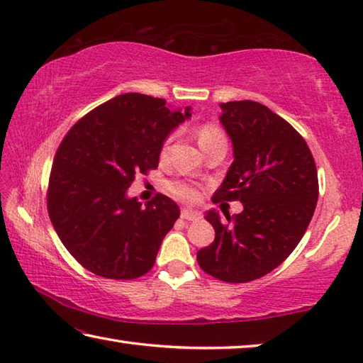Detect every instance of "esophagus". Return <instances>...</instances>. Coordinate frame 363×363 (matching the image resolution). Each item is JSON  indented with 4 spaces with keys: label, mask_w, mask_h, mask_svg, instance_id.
Here are the masks:
<instances>
[{
    "label": "esophagus",
    "mask_w": 363,
    "mask_h": 363,
    "mask_svg": "<svg viewBox=\"0 0 363 363\" xmlns=\"http://www.w3.org/2000/svg\"><path fill=\"white\" fill-rule=\"evenodd\" d=\"M181 218L186 219V220H196V219L201 218V214H200V211L194 210V208L184 206L181 210Z\"/></svg>",
    "instance_id": "34e87169"
}]
</instances>
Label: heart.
Returning a JSON list of instances; mask_svg holds the SVG:
<instances>
[{"label":"heart","mask_w":363,"mask_h":363,"mask_svg":"<svg viewBox=\"0 0 363 363\" xmlns=\"http://www.w3.org/2000/svg\"><path fill=\"white\" fill-rule=\"evenodd\" d=\"M196 136H199V143L200 145H205L206 143H210L213 139H218V138H223V133L218 126L214 125H203L196 133ZM171 140H173V136H169L167 140H164V144L162 147V155H167L168 150H169V144ZM167 190L168 192L176 196V199H181V200H195L199 199V189L194 187V186H189V184L182 182V181H171L167 184Z\"/></svg>","instance_id":"1"}]
</instances>
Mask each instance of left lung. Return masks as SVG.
<instances>
[{
	"instance_id": "left-lung-1",
	"label": "left lung",
	"mask_w": 363,
	"mask_h": 363,
	"mask_svg": "<svg viewBox=\"0 0 363 363\" xmlns=\"http://www.w3.org/2000/svg\"><path fill=\"white\" fill-rule=\"evenodd\" d=\"M233 162L213 201L240 200L243 211L206 220L216 237L196 253L206 274L229 284L256 280L296 248L314 216L318 179L314 157L290 123L255 101L220 104Z\"/></svg>"
}]
</instances>
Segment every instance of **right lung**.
Listing matches in <instances>:
<instances>
[{
    "label": "right lung",
    "instance_id": "1",
    "mask_svg": "<svg viewBox=\"0 0 363 363\" xmlns=\"http://www.w3.org/2000/svg\"><path fill=\"white\" fill-rule=\"evenodd\" d=\"M158 97L128 93L91 110L67 133L52 162L48 213L84 269L113 280L149 272L179 206L157 194L145 205L126 190L158 167L168 134L190 118Z\"/></svg>",
    "mask_w": 363,
    "mask_h": 363
}]
</instances>
